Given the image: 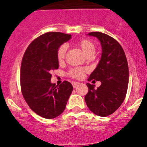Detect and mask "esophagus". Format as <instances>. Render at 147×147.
<instances>
[{"label": "esophagus", "instance_id": "1", "mask_svg": "<svg viewBox=\"0 0 147 147\" xmlns=\"http://www.w3.org/2000/svg\"><path fill=\"white\" fill-rule=\"evenodd\" d=\"M80 85V82H72V85L74 88H76V87H78Z\"/></svg>", "mask_w": 147, "mask_h": 147}]
</instances>
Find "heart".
Instances as JSON below:
<instances>
[{"instance_id": "b5f03b06", "label": "heart", "mask_w": 147, "mask_h": 147, "mask_svg": "<svg viewBox=\"0 0 147 147\" xmlns=\"http://www.w3.org/2000/svg\"><path fill=\"white\" fill-rule=\"evenodd\" d=\"M77 45L82 49V52L87 57H93L94 55L96 48H95L94 44L90 40H87V39L81 40L77 42ZM66 51H67V46L65 45H62L58 49L57 57V60L59 63L64 62ZM85 71V70L81 68V67H76L74 69H71L69 71V75L71 77L75 78V79H81L83 76Z\"/></svg>"}]
</instances>
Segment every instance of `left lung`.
<instances>
[{
  "instance_id": "obj_1",
  "label": "left lung",
  "mask_w": 147,
  "mask_h": 147,
  "mask_svg": "<svg viewBox=\"0 0 147 147\" xmlns=\"http://www.w3.org/2000/svg\"><path fill=\"white\" fill-rule=\"evenodd\" d=\"M88 35L97 37L102 45L101 59L88 80L100 81L101 85L95 88V85L87 83L88 93L85 100L91 112L105 117L117 110L125 98L129 82L128 63L124 50L115 39L98 32Z\"/></svg>"
}]
</instances>
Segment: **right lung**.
<instances>
[{"label": "right lung", "mask_w": 147, "mask_h": 147, "mask_svg": "<svg viewBox=\"0 0 147 147\" xmlns=\"http://www.w3.org/2000/svg\"><path fill=\"white\" fill-rule=\"evenodd\" d=\"M71 38V34L61 32L40 35L28 45L22 59L20 84L24 99L35 113L45 119L60 115L72 93L69 82L59 86L51 82V73L59 67L58 49Z\"/></svg>", "instance_id": "add662e5"}]
</instances>
